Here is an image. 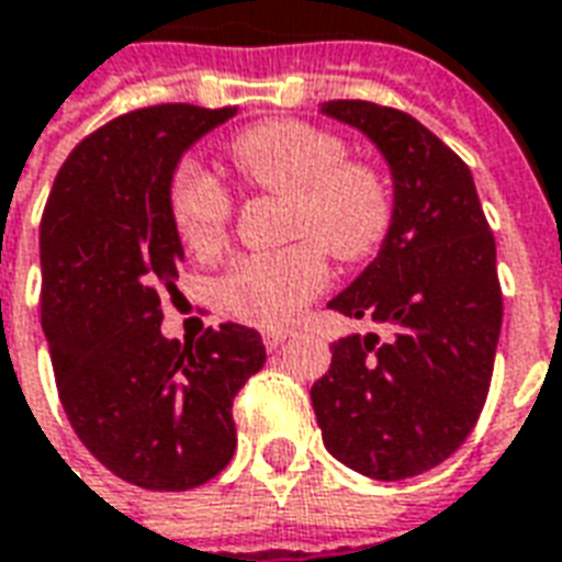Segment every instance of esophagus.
Here are the masks:
<instances>
[{
	"mask_svg": "<svg viewBox=\"0 0 562 562\" xmlns=\"http://www.w3.org/2000/svg\"><path fill=\"white\" fill-rule=\"evenodd\" d=\"M290 338V331H263V344L266 350H276V347H281V344Z\"/></svg>",
	"mask_w": 562,
	"mask_h": 562,
	"instance_id": "esophagus-1",
	"label": "esophagus"
}]
</instances>
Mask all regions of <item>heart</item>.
I'll return each instance as SVG.
<instances>
[{
  "mask_svg": "<svg viewBox=\"0 0 562 562\" xmlns=\"http://www.w3.org/2000/svg\"><path fill=\"white\" fill-rule=\"evenodd\" d=\"M248 186L290 200V236L305 239L272 254H248L221 281L224 305L241 321L276 329L326 286L323 248L356 263L383 248L395 224V191L371 161L347 158V143L302 119H269L227 146ZM170 218L196 257L218 251L233 221V196L196 164H179L170 182Z\"/></svg>",
  "mask_w": 562,
  "mask_h": 562,
  "instance_id": "1",
  "label": "heart"
}]
</instances>
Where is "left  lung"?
I'll list each match as a JSON object with an SVG mask.
<instances>
[{
    "instance_id": "obj_1",
    "label": "left lung",
    "mask_w": 562,
    "mask_h": 562,
    "mask_svg": "<svg viewBox=\"0 0 562 562\" xmlns=\"http://www.w3.org/2000/svg\"><path fill=\"white\" fill-rule=\"evenodd\" d=\"M321 113L362 131L395 188L389 239L329 308L392 335L331 344L311 404L341 464L383 482L419 476L464 443L488 398L503 323L497 245L470 167L411 113L371 101H326Z\"/></svg>"
}]
</instances>
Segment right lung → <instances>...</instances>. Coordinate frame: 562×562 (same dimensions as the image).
Segmentation results:
<instances>
[{
	"mask_svg": "<svg viewBox=\"0 0 562 562\" xmlns=\"http://www.w3.org/2000/svg\"><path fill=\"white\" fill-rule=\"evenodd\" d=\"M236 108L158 104L74 146L41 218V326L80 443L146 491H188L236 449L233 398L266 362L260 331L221 323L196 341L161 335L182 241L176 164Z\"/></svg>",
	"mask_w": 562,
	"mask_h": 562,
	"instance_id": "1",
	"label": "right lung"
}]
</instances>
